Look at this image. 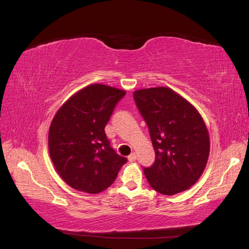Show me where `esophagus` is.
I'll use <instances>...</instances> for the list:
<instances>
[{
	"label": "esophagus",
	"instance_id": "1",
	"mask_svg": "<svg viewBox=\"0 0 249 249\" xmlns=\"http://www.w3.org/2000/svg\"><path fill=\"white\" fill-rule=\"evenodd\" d=\"M137 159V155L135 153H131L129 156H128V160L130 161V162H132V161H135Z\"/></svg>",
	"mask_w": 249,
	"mask_h": 249
}]
</instances>
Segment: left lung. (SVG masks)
<instances>
[{
	"label": "left lung",
	"instance_id": "obj_1",
	"mask_svg": "<svg viewBox=\"0 0 249 249\" xmlns=\"http://www.w3.org/2000/svg\"><path fill=\"white\" fill-rule=\"evenodd\" d=\"M134 98L156 154L154 164L144 167L149 186L163 195L190 189L210 153L209 132L197 109L169 87L137 90Z\"/></svg>",
	"mask_w": 249,
	"mask_h": 249
}]
</instances>
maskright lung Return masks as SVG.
I'll list each match as a JSON object with an SVG mask.
<instances>
[{"instance_id":"1","label":"right lung","mask_w":249,"mask_h":249,"mask_svg":"<svg viewBox=\"0 0 249 249\" xmlns=\"http://www.w3.org/2000/svg\"><path fill=\"white\" fill-rule=\"evenodd\" d=\"M125 90L93 84L63 103L49 130V152L59 176L71 188L96 194L113 183L127 159L110 146L105 126Z\"/></svg>"}]
</instances>
